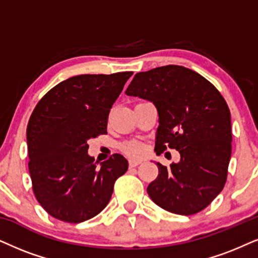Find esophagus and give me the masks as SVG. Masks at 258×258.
<instances>
[{
	"label": "esophagus",
	"instance_id": "esophagus-1",
	"mask_svg": "<svg viewBox=\"0 0 258 258\" xmlns=\"http://www.w3.org/2000/svg\"><path fill=\"white\" fill-rule=\"evenodd\" d=\"M140 163H142V161H140V159H131V161H130V168L138 167Z\"/></svg>",
	"mask_w": 258,
	"mask_h": 258
}]
</instances>
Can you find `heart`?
Returning <instances> with one entry per match:
<instances>
[{"label":"heart","mask_w":258,"mask_h":258,"mask_svg":"<svg viewBox=\"0 0 258 258\" xmlns=\"http://www.w3.org/2000/svg\"><path fill=\"white\" fill-rule=\"evenodd\" d=\"M122 149L127 155L132 156V157H138V156H140L144 152V146H143L142 143L139 142L126 143V144L122 146Z\"/></svg>","instance_id":"obj_1"}]
</instances>
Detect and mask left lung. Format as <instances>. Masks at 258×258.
<instances>
[{
  "mask_svg": "<svg viewBox=\"0 0 258 258\" xmlns=\"http://www.w3.org/2000/svg\"><path fill=\"white\" fill-rule=\"evenodd\" d=\"M126 95L151 101L158 112L155 151L180 152L170 168L157 163L158 176L148 187L163 210L190 216L205 210L223 190L232 151L231 114L210 81L180 65L138 73Z\"/></svg>",
  "mask_w": 258,
  "mask_h": 258,
  "instance_id": "left-lung-1",
  "label": "left lung"
}]
</instances>
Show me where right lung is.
I'll use <instances>...</instances> for the list:
<instances>
[{
    "label": "right lung",
    "mask_w": 258,
    "mask_h": 258,
    "mask_svg": "<svg viewBox=\"0 0 258 258\" xmlns=\"http://www.w3.org/2000/svg\"><path fill=\"white\" fill-rule=\"evenodd\" d=\"M132 75L70 77L35 106L27 125L28 170L38 202L56 219L77 224L97 216L127 171L119 153L97 168L88 140L106 135L109 110Z\"/></svg>",
    "instance_id": "obj_1"
}]
</instances>
